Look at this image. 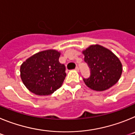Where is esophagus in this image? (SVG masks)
<instances>
[{
  "label": "esophagus",
  "mask_w": 135,
  "mask_h": 135,
  "mask_svg": "<svg viewBox=\"0 0 135 135\" xmlns=\"http://www.w3.org/2000/svg\"><path fill=\"white\" fill-rule=\"evenodd\" d=\"M75 70H76V71H79V68H78V67L77 66L76 68H75Z\"/></svg>",
  "instance_id": "34e87169"
}]
</instances>
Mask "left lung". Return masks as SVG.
I'll list each match as a JSON object with an SVG mask.
<instances>
[{"label":"left lung","instance_id":"1","mask_svg":"<svg viewBox=\"0 0 135 135\" xmlns=\"http://www.w3.org/2000/svg\"><path fill=\"white\" fill-rule=\"evenodd\" d=\"M82 53L90 71L89 78H83L87 86L97 91H103L117 83L122 72V65L110 50L95 45L84 50Z\"/></svg>","mask_w":135,"mask_h":135}]
</instances>
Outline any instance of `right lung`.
<instances>
[{
	"label": "right lung",
	"instance_id": "1",
	"mask_svg": "<svg viewBox=\"0 0 135 135\" xmlns=\"http://www.w3.org/2000/svg\"><path fill=\"white\" fill-rule=\"evenodd\" d=\"M60 54L53 49L40 51L21 64V80L30 91L49 95L60 88L66 76L65 65L59 61Z\"/></svg>",
	"mask_w": 135,
	"mask_h": 135
}]
</instances>
